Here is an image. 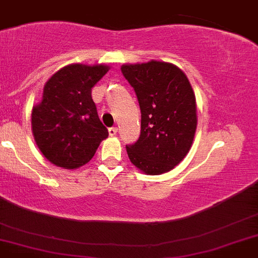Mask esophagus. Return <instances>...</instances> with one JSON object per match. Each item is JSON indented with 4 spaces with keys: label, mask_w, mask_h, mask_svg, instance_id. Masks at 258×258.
Returning <instances> with one entry per match:
<instances>
[{
    "label": "esophagus",
    "mask_w": 258,
    "mask_h": 258,
    "mask_svg": "<svg viewBox=\"0 0 258 258\" xmlns=\"http://www.w3.org/2000/svg\"><path fill=\"white\" fill-rule=\"evenodd\" d=\"M116 133H117V127H115V126L108 127V134H110L111 137L116 136Z\"/></svg>",
    "instance_id": "1"
}]
</instances>
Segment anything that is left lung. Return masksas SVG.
Masks as SVG:
<instances>
[{
  "label": "left lung",
  "mask_w": 258,
  "mask_h": 258,
  "mask_svg": "<svg viewBox=\"0 0 258 258\" xmlns=\"http://www.w3.org/2000/svg\"><path fill=\"white\" fill-rule=\"evenodd\" d=\"M141 107V136L126 146L132 164L150 175L170 171L189 152L197 129L196 96L178 66L161 61L121 66Z\"/></svg>",
  "instance_id": "left-lung-1"
}]
</instances>
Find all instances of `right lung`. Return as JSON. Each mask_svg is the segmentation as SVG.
<instances>
[{"mask_svg":"<svg viewBox=\"0 0 258 258\" xmlns=\"http://www.w3.org/2000/svg\"><path fill=\"white\" fill-rule=\"evenodd\" d=\"M107 72L106 65L72 63L44 84L42 102L32 111V131L38 148L56 166H83L108 137L92 100V88Z\"/></svg>","mask_w":258,"mask_h":258,"instance_id":"right-lung-1","label":"right lung"}]
</instances>
